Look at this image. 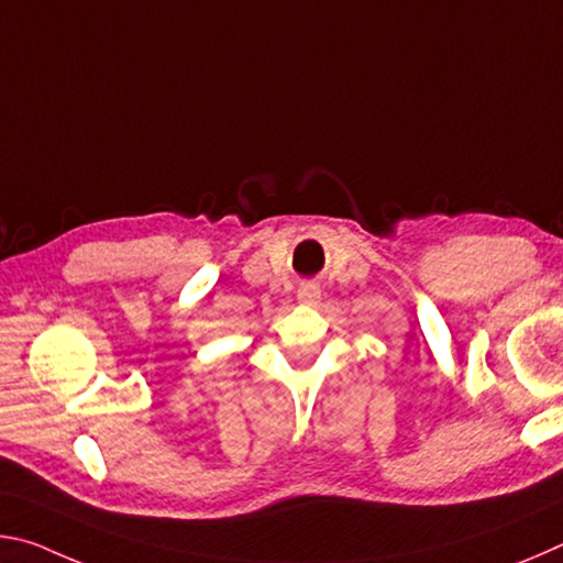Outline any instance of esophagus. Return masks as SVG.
Wrapping results in <instances>:
<instances>
[{
  "label": "esophagus",
  "mask_w": 563,
  "mask_h": 563,
  "mask_svg": "<svg viewBox=\"0 0 563 563\" xmlns=\"http://www.w3.org/2000/svg\"><path fill=\"white\" fill-rule=\"evenodd\" d=\"M322 298V292L316 283H302L298 288V302L300 305H318Z\"/></svg>",
  "instance_id": "1"
}]
</instances>
